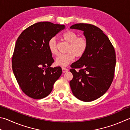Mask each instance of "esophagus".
Segmentation results:
<instances>
[{
	"instance_id": "34e87169",
	"label": "esophagus",
	"mask_w": 130,
	"mask_h": 130,
	"mask_svg": "<svg viewBox=\"0 0 130 130\" xmlns=\"http://www.w3.org/2000/svg\"><path fill=\"white\" fill-rule=\"evenodd\" d=\"M62 71L63 73H65V72H67L68 71V70L67 69V68L64 67H62Z\"/></svg>"
}]
</instances>
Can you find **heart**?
<instances>
[{"instance_id":"1","label":"heart","mask_w":130,"mask_h":130,"mask_svg":"<svg viewBox=\"0 0 130 130\" xmlns=\"http://www.w3.org/2000/svg\"><path fill=\"white\" fill-rule=\"evenodd\" d=\"M62 37L70 43L68 53L58 56L55 60V64L60 66H67L74 59L75 56L81 57L84 54L88 47V41L84 37H77V35L72 30H68L63 34ZM48 48L51 54H58L57 43L54 37L50 39L48 42Z\"/></svg>"}]
</instances>
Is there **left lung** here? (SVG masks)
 <instances>
[{
    "label": "left lung",
    "mask_w": 130,
    "mask_h": 130,
    "mask_svg": "<svg viewBox=\"0 0 130 130\" xmlns=\"http://www.w3.org/2000/svg\"><path fill=\"white\" fill-rule=\"evenodd\" d=\"M70 28L84 31L88 41L84 54L71 65L73 79L70 87L73 95L81 101H94L106 92L113 80L116 64L114 48L102 30L92 24H76Z\"/></svg>",
    "instance_id": "obj_1"
}]
</instances>
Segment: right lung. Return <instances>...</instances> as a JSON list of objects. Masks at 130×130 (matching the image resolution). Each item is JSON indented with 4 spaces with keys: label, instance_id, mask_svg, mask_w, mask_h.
Instances as JSON below:
<instances>
[{
    "label": "right lung",
    "instance_id": "1",
    "mask_svg": "<svg viewBox=\"0 0 130 130\" xmlns=\"http://www.w3.org/2000/svg\"><path fill=\"white\" fill-rule=\"evenodd\" d=\"M65 25L39 22L19 36L12 58V70L23 92L34 99L45 98L62 73L60 67H51L54 62L48 48L50 39Z\"/></svg>",
    "mask_w": 130,
    "mask_h": 130
}]
</instances>
